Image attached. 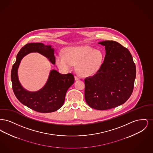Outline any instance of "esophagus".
<instances>
[{
	"label": "esophagus",
	"mask_w": 153,
	"mask_h": 153,
	"mask_svg": "<svg viewBox=\"0 0 153 153\" xmlns=\"http://www.w3.org/2000/svg\"><path fill=\"white\" fill-rule=\"evenodd\" d=\"M74 79H75V80H76V81H77V80H80V77H79V76H74Z\"/></svg>",
	"instance_id": "34e87169"
}]
</instances>
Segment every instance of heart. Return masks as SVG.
I'll list each match as a JSON object with an SVG mask.
<instances>
[{
    "label": "heart",
    "mask_w": 153,
    "mask_h": 153,
    "mask_svg": "<svg viewBox=\"0 0 153 153\" xmlns=\"http://www.w3.org/2000/svg\"><path fill=\"white\" fill-rule=\"evenodd\" d=\"M104 61L102 51L88 46L69 47L66 56L59 53L56 58V64L61 71L71 70L76 65V71L80 76L89 77L95 75L101 69Z\"/></svg>",
    "instance_id": "1"
}]
</instances>
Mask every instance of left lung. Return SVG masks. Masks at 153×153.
I'll use <instances>...</instances> for the list:
<instances>
[{
	"instance_id": "left-lung-1",
	"label": "left lung",
	"mask_w": 153,
	"mask_h": 153,
	"mask_svg": "<svg viewBox=\"0 0 153 153\" xmlns=\"http://www.w3.org/2000/svg\"><path fill=\"white\" fill-rule=\"evenodd\" d=\"M98 44L105 47L100 70L86 78L85 99L94 109L106 110L120 105L130 97L136 77V67L129 51L114 41Z\"/></svg>"
}]
</instances>
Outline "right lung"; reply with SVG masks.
<instances>
[{"label":"right lung","instance_id":"add662e5","mask_svg":"<svg viewBox=\"0 0 153 153\" xmlns=\"http://www.w3.org/2000/svg\"><path fill=\"white\" fill-rule=\"evenodd\" d=\"M31 53H38L48 59L52 64L56 63L54 49L51 45L42 43L26 44L19 51L13 66L11 79L13 89L18 100L23 105L41 113H49L57 111L65 99L66 92L74 81L72 73L63 74L53 69L44 87L36 91H29L22 86L18 77V68L22 59Z\"/></svg>","mask_w":153,"mask_h":153}]
</instances>
